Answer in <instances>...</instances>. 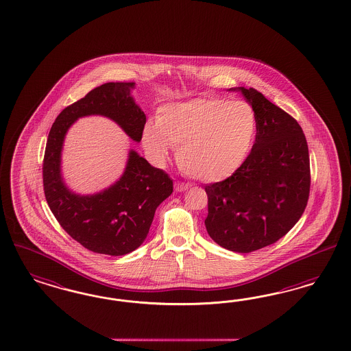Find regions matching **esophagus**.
<instances>
[{
	"label": "esophagus",
	"instance_id": "34e87169",
	"mask_svg": "<svg viewBox=\"0 0 351 351\" xmlns=\"http://www.w3.org/2000/svg\"><path fill=\"white\" fill-rule=\"evenodd\" d=\"M190 186L187 183H182V182H176L174 183V189L177 193H182V191H186Z\"/></svg>",
	"mask_w": 351,
	"mask_h": 351
}]
</instances>
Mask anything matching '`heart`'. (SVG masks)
Instances as JSON below:
<instances>
[{
    "instance_id": "1",
    "label": "heart",
    "mask_w": 351,
    "mask_h": 351,
    "mask_svg": "<svg viewBox=\"0 0 351 351\" xmlns=\"http://www.w3.org/2000/svg\"><path fill=\"white\" fill-rule=\"evenodd\" d=\"M256 136V114L248 103L219 98L171 103L156 125L143 132V146L155 161H164L170 146L177 162L197 181H225L244 164Z\"/></svg>"
}]
</instances>
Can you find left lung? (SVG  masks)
<instances>
[{
    "label": "left lung",
    "instance_id": "8db88e82",
    "mask_svg": "<svg viewBox=\"0 0 351 351\" xmlns=\"http://www.w3.org/2000/svg\"><path fill=\"white\" fill-rule=\"evenodd\" d=\"M256 114V142L240 169L205 186L209 237L249 253L274 244L297 223L310 193V158L302 128L253 88H239Z\"/></svg>",
    "mask_w": 351,
    "mask_h": 351
}]
</instances>
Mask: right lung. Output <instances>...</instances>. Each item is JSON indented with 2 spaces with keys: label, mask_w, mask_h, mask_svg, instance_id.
Wrapping results in <instances>:
<instances>
[{
  "label": "right lung",
  "mask_w": 351,
  "mask_h": 351,
  "mask_svg": "<svg viewBox=\"0 0 351 351\" xmlns=\"http://www.w3.org/2000/svg\"><path fill=\"white\" fill-rule=\"evenodd\" d=\"M133 88L134 82H107L89 91L58 114L46 142L43 162L46 202L68 235L94 253L124 256L138 248L147 237L156 208L173 193L169 176L151 167L136 151L129 152L120 181L103 193L80 196L62 181L63 139L79 117L107 116L133 141L142 139L146 114L130 95Z\"/></svg>",
  "instance_id": "add662e5"
}]
</instances>
